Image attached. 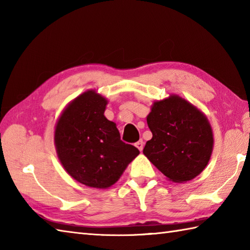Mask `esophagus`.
<instances>
[{
  "label": "esophagus",
  "mask_w": 250,
  "mask_h": 250,
  "mask_svg": "<svg viewBox=\"0 0 250 250\" xmlns=\"http://www.w3.org/2000/svg\"><path fill=\"white\" fill-rule=\"evenodd\" d=\"M135 146L137 147V149H139L140 151H142L143 148H144V142H143V140H140L139 142L135 143Z\"/></svg>",
  "instance_id": "esophagus-1"
}]
</instances>
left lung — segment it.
Segmentation results:
<instances>
[{"instance_id": "obj_1", "label": "left lung", "mask_w": 250, "mask_h": 250, "mask_svg": "<svg viewBox=\"0 0 250 250\" xmlns=\"http://www.w3.org/2000/svg\"><path fill=\"white\" fill-rule=\"evenodd\" d=\"M152 139L144 155L167 178L185 183L203 172L213 152V130L207 117L176 94L157 101L147 116Z\"/></svg>"}]
</instances>
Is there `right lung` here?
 I'll list each match as a JSON object with an SVG mask.
<instances>
[{
  "label": "right lung",
  "instance_id": "add662e5",
  "mask_svg": "<svg viewBox=\"0 0 250 250\" xmlns=\"http://www.w3.org/2000/svg\"><path fill=\"white\" fill-rule=\"evenodd\" d=\"M106 105L104 97L88 90L66 106L55 130L57 155L67 174L99 189L113 186L140 153L120 140L115 122L104 116Z\"/></svg>",
  "mask_w": 250,
  "mask_h": 250
}]
</instances>
